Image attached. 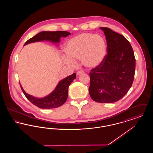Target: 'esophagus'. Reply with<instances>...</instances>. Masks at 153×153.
Returning <instances> with one entry per match:
<instances>
[{
  "instance_id": "1",
  "label": "esophagus",
  "mask_w": 153,
  "mask_h": 153,
  "mask_svg": "<svg viewBox=\"0 0 153 153\" xmlns=\"http://www.w3.org/2000/svg\"><path fill=\"white\" fill-rule=\"evenodd\" d=\"M83 73H84V72H83L82 71H79V72H77V76H80V75L83 74Z\"/></svg>"
}]
</instances>
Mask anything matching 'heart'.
<instances>
[{"instance_id":"heart-1","label":"heart","mask_w":153,"mask_h":153,"mask_svg":"<svg viewBox=\"0 0 153 153\" xmlns=\"http://www.w3.org/2000/svg\"><path fill=\"white\" fill-rule=\"evenodd\" d=\"M65 51L68 56L64 58L66 64L75 65L74 59H81L83 65L95 68L100 65L107 54L105 39L99 35L82 33L70 39L66 44Z\"/></svg>"}]
</instances>
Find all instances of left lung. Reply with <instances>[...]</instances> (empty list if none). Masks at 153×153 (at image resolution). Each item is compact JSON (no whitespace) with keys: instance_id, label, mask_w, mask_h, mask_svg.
Listing matches in <instances>:
<instances>
[{"instance_id":"1","label":"left lung","mask_w":153,"mask_h":153,"mask_svg":"<svg viewBox=\"0 0 153 153\" xmlns=\"http://www.w3.org/2000/svg\"><path fill=\"white\" fill-rule=\"evenodd\" d=\"M106 38L107 54L102 64L91 70L89 94L98 102H117L132 86L135 58L129 41L107 27H100Z\"/></svg>"}]
</instances>
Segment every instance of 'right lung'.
Returning <instances> with one entry per match:
<instances>
[{
  "label": "right lung",
  "instance_id": "right-lung-1",
  "mask_svg": "<svg viewBox=\"0 0 153 153\" xmlns=\"http://www.w3.org/2000/svg\"><path fill=\"white\" fill-rule=\"evenodd\" d=\"M71 33L65 31H42L31 38L24 45L41 42L44 41H50L54 44H59L61 37H66ZM76 78V73L66 77L65 79L59 81L54 90L50 94L42 97L38 98L27 94L20 84L22 91L26 98L36 107L42 109L55 108L61 106L65 102L68 96V88L71 82Z\"/></svg>",
  "mask_w": 153,
  "mask_h": 153
}]
</instances>
